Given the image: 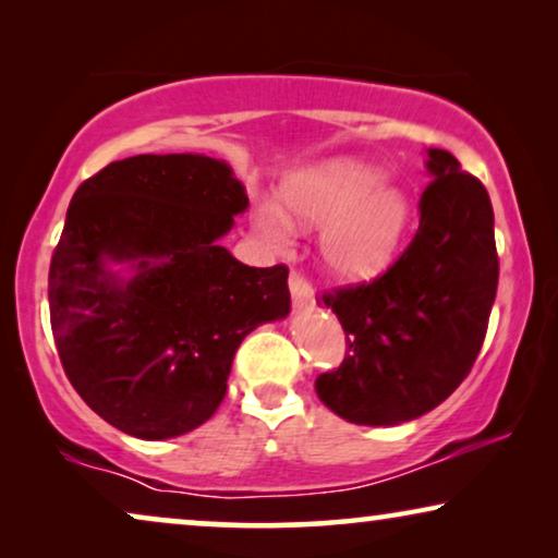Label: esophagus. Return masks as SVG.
I'll use <instances>...</instances> for the list:
<instances>
[{"label": "esophagus", "instance_id": "esophagus-1", "mask_svg": "<svg viewBox=\"0 0 558 558\" xmlns=\"http://www.w3.org/2000/svg\"><path fill=\"white\" fill-rule=\"evenodd\" d=\"M289 292H292V302L296 310H307L315 304V292H312L310 281L302 277V274H292L289 277Z\"/></svg>", "mask_w": 558, "mask_h": 558}]
</instances>
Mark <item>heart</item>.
<instances>
[{"label": "heart", "instance_id": "heart-1", "mask_svg": "<svg viewBox=\"0 0 558 558\" xmlns=\"http://www.w3.org/2000/svg\"><path fill=\"white\" fill-rule=\"evenodd\" d=\"M284 203L302 226L319 228V262L348 284L378 277L399 254L414 218L409 190L388 182L384 167L355 157H332L294 172L284 182ZM291 217L277 201L262 197L254 208L258 239L274 251H289L296 239Z\"/></svg>", "mask_w": 558, "mask_h": 558}]
</instances>
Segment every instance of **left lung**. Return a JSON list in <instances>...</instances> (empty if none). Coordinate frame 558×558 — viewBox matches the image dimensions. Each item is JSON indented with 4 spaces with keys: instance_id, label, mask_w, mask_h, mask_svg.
Instances as JSON below:
<instances>
[{
    "instance_id": "obj_1",
    "label": "left lung",
    "mask_w": 558,
    "mask_h": 558,
    "mask_svg": "<svg viewBox=\"0 0 558 558\" xmlns=\"http://www.w3.org/2000/svg\"><path fill=\"white\" fill-rule=\"evenodd\" d=\"M418 231L371 284L325 294L348 338L338 371L317 396L340 418L396 426L437 409L483 348L498 292L493 205L483 182L447 149H426Z\"/></svg>"
}]
</instances>
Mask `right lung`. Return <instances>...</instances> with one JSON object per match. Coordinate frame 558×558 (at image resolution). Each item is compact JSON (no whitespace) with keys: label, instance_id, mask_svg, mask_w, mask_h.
<instances>
[{"label":"right lung","instance_id":"right-lung-1","mask_svg":"<svg viewBox=\"0 0 558 558\" xmlns=\"http://www.w3.org/2000/svg\"><path fill=\"white\" fill-rule=\"evenodd\" d=\"M248 195L223 159L136 155L75 190L50 264V323L81 399L129 437L208 422L233 355L289 315L287 266L220 246Z\"/></svg>","mask_w":558,"mask_h":558}]
</instances>
